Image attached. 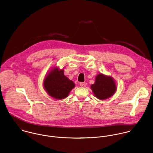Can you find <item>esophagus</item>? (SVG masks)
<instances>
[{"mask_svg":"<svg viewBox=\"0 0 153 153\" xmlns=\"http://www.w3.org/2000/svg\"><path fill=\"white\" fill-rule=\"evenodd\" d=\"M80 86L81 87L85 88V87H86V83H85V82L80 83Z\"/></svg>","mask_w":153,"mask_h":153,"instance_id":"34e87169","label":"esophagus"}]
</instances>
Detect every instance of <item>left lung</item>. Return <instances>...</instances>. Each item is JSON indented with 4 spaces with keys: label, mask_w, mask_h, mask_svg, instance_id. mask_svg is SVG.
Listing matches in <instances>:
<instances>
[{
    "label": "left lung",
    "mask_w": 153,
    "mask_h": 153,
    "mask_svg": "<svg viewBox=\"0 0 153 153\" xmlns=\"http://www.w3.org/2000/svg\"><path fill=\"white\" fill-rule=\"evenodd\" d=\"M95 97L100 100L109 98L117 91L115 81L111 76L102 73L96 76L94 83L91 86Z\"/></svg>",
    "instance_id": "obj_1"
}]
</instances>
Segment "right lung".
Instances as JSON below:
<instances>
[{
    "label": "right lung",
    "mask_w": 153,
    "mask_h": 153,
    "mask_svg": "<svg viewBox=\"0 0 153 153\" xmlns=\"http://www.w3.org/2000/svg\"><path fill=\"white\" fill-rule=\"evenodd\" d=\"M43 86L50 96L59 100L67 97L75 87L74 82L64 74L63 69L58 67L50 70L44 80Z\"/></svg>",
    "instance_id": "right-lung-1"
}]
</instances>
